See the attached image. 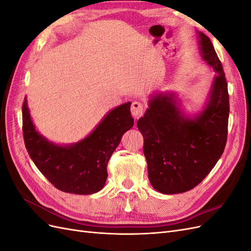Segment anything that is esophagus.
<instances>
[{"label": "esophagus", "mask_w": 251, "mask_h": 251, "mask_svg": "<svg viewBox=\"0 0 251 251\" xmlns=\"http://www.w3.org/2000/svg\"><path fill=\"white\" fill-rule=\"evenodd\" d=\"M131 113L135 119H138L143 113V105L139 101H134L131 105Z\"/></svg>", "instance_id": "34e87169"}]
</instances>
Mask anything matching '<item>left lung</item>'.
Returning <instances> with one entry per match:
<instances>
[{
	"label": "left lung",
	"mask_w": 251,
	"mask_h": 251,
	"mask_svg": "<svg viewBox=\"0 0 251 251\" xmlns=\"http://www.w3.org/2000/svg\"><path fill=\"white\" fill-rule=\"evenodd\" d=\"M202 59L215 71L201 111L186 114L175 92L151 95L137 126L151 186L173 195L196 187L214 169L227 140L229 96L222 64L208 37L198 32Z\"/></svg>",
	"instance_id": "left-lung-1"
}]
</instances>
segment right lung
Instances as JSON below:
<instances>
[{"label": "right lung", "instance_id": "right-lung-1", "mask_svg": "<svg viewBox=\"0 0 251 251\" xmlns=\"http://www.w3.org/2000/svg\"><path fill=\"white\" fill-rule=\"evenodd\" d=\"M130 101L112 109L87 137L58 144L45 137L33 124L25 97L23 134L25 147L39 171L57 189L75 195H92L104 186L107 166L123 135L134 126Z\"/></svg>", "mask_w": 251, "mask_h": 251}]
</instances>
